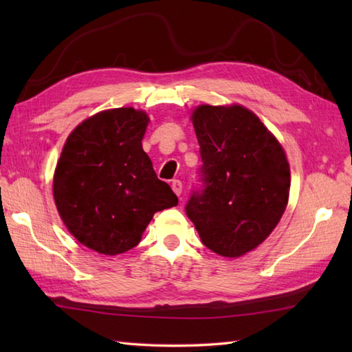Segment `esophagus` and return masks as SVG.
<instances>
[{
  "mask_svg": "<svg viewBox=\"0 0 352 352\" xmlns=\"http://www.w3.org/2000/svg\"><path fill=\"white\" fill-rule=\"evenodd\" d=\"M172 190H174L178 197L182 195V192H183V183L180 182V180H174L172 182Z\"/></svg>",
  "mask_w": 352,
  "mask_h": 352,
  "instance_id": "obj_1",
  "label": "esophagus"
}]
</instances>
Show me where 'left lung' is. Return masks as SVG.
I'll return each mask as SVG.
<instances>
[{"label":"left lung","instance_id":"left-lung-1","mask_svg":"<svg viewBox=\"0 0 352 352\" xmlns=\"http://www.w3.org/2000/svg\"><path fill=\"white\" fill-rule=\"evenodd\" d=\"M192 122L203 164L186 214L208 250L241 257L272 233L287 206L286 154L245 107L199 106Z\"/></svg>","mask_w":352,"mask_h":352}]
</instances>
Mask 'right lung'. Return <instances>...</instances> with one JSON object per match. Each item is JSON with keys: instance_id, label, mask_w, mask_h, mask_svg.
I'll return each mask as SVG.
<instances>
[{"instance_id": "1", "label": "right lung", "mask_w": 352, "mask_h": 352, "mask_svg": "<svg viewBox=\"0 0 352 352\" xmlns=\"http://www.w3.org/2000/svg\"><path fill=\"white\" fill-rule=\"evenodd\" d=\"M148 116L131 107L106 110L74 130L54 174V201L65 226L96 252L134 248L155 212L178 204L142 149Z\"/></svg>"}]
</instances>
